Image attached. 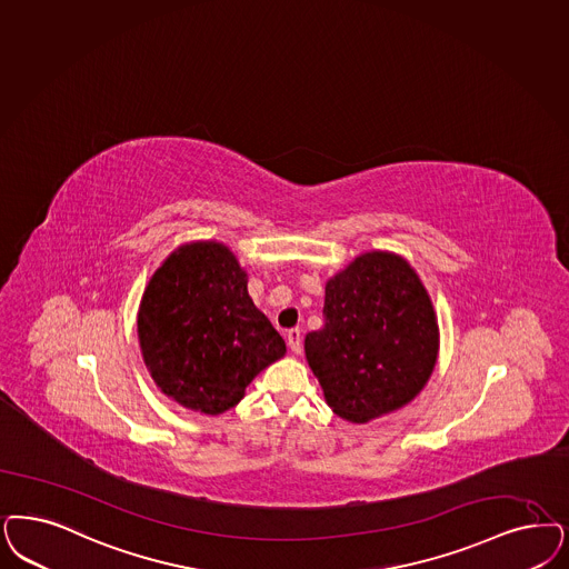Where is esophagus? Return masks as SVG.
I'll return each instance as SVG.
<instances>
[{
    "instance_id": "obj_1",
    "label": "esophagus",
    "mask_w": 569,
    "mask_h": 569,
    "mask_svg": "<svg viewBox=\"0 0 569 569\" xmlns=\"http://www.w3.org/2000/svg\"><path fill=\"white\" fill-rule=\"evenodd\" d=\"M286 340H288V347H290V351L292 353H300L302 351V333L298 328H292V330H288L286 333Z\"/></svg>"
}]
</instances>
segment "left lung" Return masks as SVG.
<instances>
[{
	"mask_svg": "<svg viewBox=\"0 0 569 569\" xmlns=\"http://www.w3.org/2000/svg\"><path fill=\"white\" fill-rule=\"evenodd\" d=\"M323 328L305 336L326 403L366 425L406 408L429 382L439 323L420 274L403 256L370 250L326 281Z\"/></svg>",
	"mask_w": 569,
	"mask_h": 569,
	"instance_id": "8db88e82",
	"label": "left lung"
}]
</instances>
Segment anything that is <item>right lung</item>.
Masks as SVG:
<instances>
[{
	"instance_id": "right-lung-1",
	"label": "right lung",
	"mask_w": 569,
	"mask_h": 569,
	"mask_svg": "<svg viewBox=\"0 0 569 569\" xmlns=\"http://www.w3.org/2000/svg\"><path fill=\"white\" fill-rule=\"evenodd\" d=\"M138 342L157 389L184 410L218 416L243 399L286 342L248 295L229 246H178L151 274L138 307Z\"/></svg>"
}]
</instances>
